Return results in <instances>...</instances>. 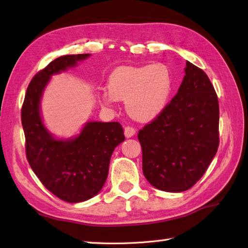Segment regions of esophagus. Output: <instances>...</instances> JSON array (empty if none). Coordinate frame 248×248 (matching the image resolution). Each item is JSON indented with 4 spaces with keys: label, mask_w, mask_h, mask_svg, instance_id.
<instances>
[{
    "label": "esophagus",
    "mask_w": 248,
    "mask_h": 248,
    "mask_svg": "<svg viewBox=\"0 0 248 248\" xmlns=\"http://www.w3.org/2000/svg\"><path fill=\"white\" fill-rule=\"evenodd\" d=\"M135 133H136V129H135L134 127H132V126H126V127L124 128V134L125 136L127 138H130L133 137Z\"/></svg>",
    "instance_id": "obj_1"
}]
</instances>
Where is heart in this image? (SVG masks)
Returning a JSON list of instances; mask_svg holds the SVG:
<instances>
[{"label":"heart","instance_id":"heart-1","mask_svg":"<svg viewBox=\"0 0 248 248\" xmlns=\"http://www.w3.org/2000/svg\"><path fill=\"white\" fill-rule=\"evenodd\" d=\"M172 88L170 70L164 63L121 67L109 78V93L101 101L110 105L115 99L126 100L127 113L137 121L152 120L164 109Z\"/></svg>","mask_w":248,"mask_h":248}]
</instances>
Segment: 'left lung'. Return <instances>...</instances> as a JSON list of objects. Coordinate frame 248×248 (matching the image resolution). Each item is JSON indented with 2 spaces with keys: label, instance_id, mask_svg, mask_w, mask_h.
Wrapping results in <instances>:
<instances>
[{
  "label": "left lung",
  "instance_id": "obj_1",
  "mask_svg": "<svg viewBox=\"0 0 248 248\" xmlns=\"http://www.w3.org/2000/svg\"><path fill=\"white\" fill-rule=\"evenodd\" d=\"M186 64L178 93L138 132L143 175L166 192H182L197 184L219 147L216 92L202 69Z\"/></svg>",
  "mask_w": 248,
  "mask_h": 248
}]
</instances>
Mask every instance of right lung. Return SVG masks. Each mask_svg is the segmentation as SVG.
<instances>
[{
  "mask_svg": "<svg viewBox=\"0 0 248 248\" xmlns=\"http://www.w3.org/2000/svg\"><path fill=\"white\" fill-rule=\"evenodd\" d=\"M90 54L62 56L32 78L21 108L27 160L46 189L69 203L90 200L104 186L114 148L125 140L119 122H88L72 140L55 139L44 127L40 100L49 78Z\"/></svg>",
  "mask_w": 248,
  "mask_h": 248,
  "instance_id": "1",
  "label": "right lung"
}]
</instances>
